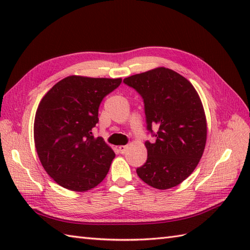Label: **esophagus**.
I'll use <instances>...</instances> for the list:
<instances>
[{"label":"esophagus","mask_w":250,"mask_h":250,"mask_svg":"<svg viewBox=\"0 0 250 250\" xmlns=\"http://www.w3.org/2000/svg\"><path fill=\"white\" fill-rule=\"evenodd\" d=\"M126 149H128V146H119L118 147V151L120 153H125L126 151Z\"/></svg>","instance_id":"obj_1"}]
</instances>
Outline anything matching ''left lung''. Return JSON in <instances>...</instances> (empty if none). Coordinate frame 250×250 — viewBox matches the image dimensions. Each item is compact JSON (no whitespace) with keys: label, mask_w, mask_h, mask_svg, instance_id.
I'll list each match as a JSON object with an SVG mask.
<instances>
[{"label":"left lung","mask_w":250,"mask_h":250,"mask_svg":"<svg viewBox=\"0 0 250 250\" xmlns=\"http://www.w3.org/2000/svg\"><path fill=\"white\" fill-rule=\"evenodd\" d=\"M124 83L144 101L146 128L156 137L145 142L147 160L136 173L153 188H173L194 171L205 148L206 118L199 94L184 76L166 67Z\"/></svg>","instance_id":"1"}]
</instances>
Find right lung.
Masks as SVG:
<instances>
[{
    "label": "right lung",
    "instance_id": "1",
    "mask_svg": "<svg viewBox=\"0 0 250 250\" xmlns=\"http://www.w3.org/2000/svg\"><path fill=\"white\" fill-rule=\"evenodd\" d=\"M121 78L68 76L57 83L37 107L34 142L47 174L63 188L86 191L109 171L115 152L92 129L102 100Z\"/></svg>",
    "mask_w": 250,
    "mask_h": 250
}]
</instances>
